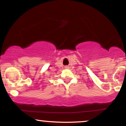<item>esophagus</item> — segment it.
Returning <instances> with one entry per match:
<instances>
[{
	"mask_svg": "<svg viewBox=\"0 0 126 126\" xmlns=\"http://www.w3.org/2000/svg\"><path fill=\"white\" fill-rule=\"evenodd\" d=\"M65 68H66V69H68V68H69V67H68V66H66V67H65Z\"/></svg>",
	"mask_w": 126,
	"mask_h": 126,
	"instance_id": "1",
	"label": "esophagus"
}]
</instances>
